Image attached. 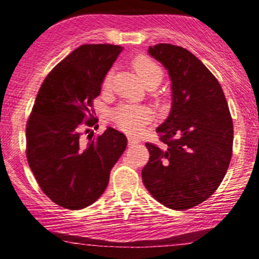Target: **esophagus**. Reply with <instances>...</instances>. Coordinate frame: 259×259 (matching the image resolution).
<instances>
[{
  "label": "esophagus",
  "mask_w": 259,
  "mask_h": 259,
  "mask_svg": "<svg viewBox=\"0 0 259 259\" xmlns=\"http://www.w3.org/2000/svg\"><path fill=\"white\" fill-rule=\"evenodd\" d=\"M127 142H129V145H138L140 142V140L135 139V138H132V136H130L129 140H127Z\"/></svg>",
  "instance_id": "34e87169"
}]
</instances>
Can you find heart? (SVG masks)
I'll list each match as a JSON object with an SVG mask.
<instances>
[{
	"label": "heart",
	"instance_id": "obj_1",
	"mask_svg": "<svg viewBox=\"0 0 259 259\" xmlns=\"http://www.w3.org/2000/svg\"><path fill=\"white\" fill-rule=\"evenodd\" d=\"M133 68L141 81L146 86H154L162 81L163 69L154 59L146 55H139L133 59ZM112 82V72L103 78L102 89L108 90ZM117 125L129 134H139L151 120V112L144 107L123 105L117 107L112 113Z\"/></svg>",
	"mask_w": 259,
	"mask_h": 259
}]
</instances>
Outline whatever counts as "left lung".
I'll use <instances>...</instances> for the list:
<instances>
[{
	"instance_id": "left-lung-1",
	"label": "left lung",
	"mask_w": 259,
	"mask_h": 259,
	"mask_svg": "<svg viewBox=\"0 0 259 259\" xmlns=\"http://www.w3.org/2000/svg\"><path fill=\"white\" fill-rule=\"evenodd\" d=\"M148 53L168 70L171 109L157 127L162 147L146 142L142 181L157 201L185 210L206 201L224 179L234 126L224 92L202 62L180 46L158 44Z\"/></svg>"
}]
</instances>
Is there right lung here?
Segmentation results:
<instances>
[{"label":"right lung","mask_w":259,"mask_h":259,"mask_svg":"<svg viewBox=\"0 0 259 259\" xmlns=\"http://www.w3.org/2000/svg\"><path fill=\"white\" fill-rule=\"evenodd\" d=\"M121 50L109 44L74 50L44 80L26 123L29 167L44 194L67 209L94 203L125 151L126 136L111 126L89 142L81 140L82 127L99 126L92 105Z\"/></svg>","instance_id":"add662e5"}]
</instances>
